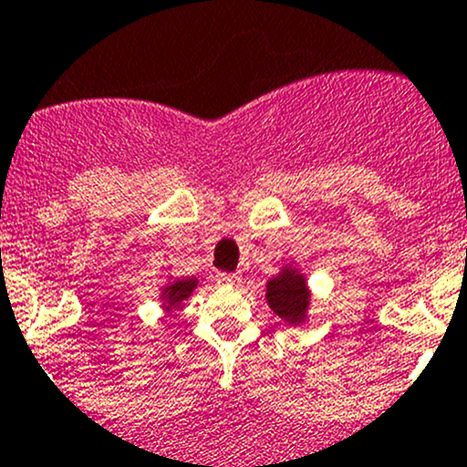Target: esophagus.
I'll use <instances>...</instances> for the list:
<instances>
[{"label": "esophagus", "instance_id": "esophagus-1", "mask_svg": "<svg viewBox=\"0 0 467 467\" xmlns=\"http://www.w3.org/2000/svg\"><path fill=\"white\" fill-rule=\"evenodd\" d=\"M219 281L225 285H239L242 284V275L239 273H219Z\"/></svg>", "mask_w": 467, "mask_h": 467}]
</instances>
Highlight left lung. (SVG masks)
Here are the masks:
<instances>
[{
	"instance_id": "8db88e82",
	"label": "left lung",
	"mask_w": 467,
	"mask_h": 467,
	"mask_svg": "<svg viewBox=\"0 0 467 467\" xmlns=\"http://www.w3.org/2000/svg\"><path fill=\"white\" fill-rule=\"evenodd\" d=\"M265 299H268L275 315H279L284 321H290V324H296V321L304 319L306 308H308V290H306L304 276L296 270H284L273 281H268Z\"/></svg>"
}]
</instances>
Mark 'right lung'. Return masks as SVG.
I'll return each instance as SVG.
<instances>
[{
    "label": "right lung",
    "mask_w": 467,
    "mask_h": 467,
    "mask_svg": "<svg viewBox=\"0 0 467 467\" xmlns=\"http://www.w3.org/2000/svg\"><path fill=\"white\" fill-rule=\"evenodd\" d=\"M194 285H197V279L175 281V284L168 285V288L163 290V299L168 301V306L182 304L183 299H188V296H191V292L194 290Z\"/></svg>",
    "instance_id": "1"
}]
</instances>
